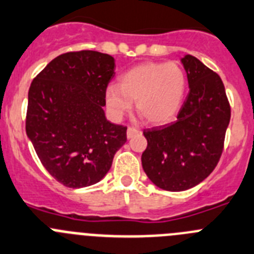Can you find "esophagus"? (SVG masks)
Instances as JSON below:
<instances>
[{"mask_svg":"<svg viewBox=\"0 0 254 254\" xmlns=\"http://www.w3.org/2000/svg\"><path fill=\"white\" fill-rule=\"evenodd\" d=\"M139 130L136 129V127H127V138H132V136H135V135H138L139 134Z\"/></svg>","mask_w":254,"mask_h":254,"instance_id":"1","label":"esophagus"}]
</instances>
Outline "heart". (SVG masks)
I'll return each mask as SVG.
<instances>
[{
	"label": "heart",
	"instance_id": "heart-1",
	"mask_svg": "<svg viewBox=\"0 0 254 254\" xmlns=\"http://www.w3.org/2000/svg\"><path fill=\"white\" fill-rule=\"evenodd\" d=\"M185 92L186 74L178 63H143L123 74L120 86L106 88V106L111 116L120 119L136 101V109L147 122L163 124L180 110Z\"/></svg>",
	"mask_w": 254,
	"mask_h": 254
}]
</instances>
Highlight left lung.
Instances as JSON below:
<instances>
[{"label":"left lung","mask_w":254,"mask_h":254,"mask_svg":"<svg viewBox=\"0 0 254 254\" xmlns=\"http://www.w3.org/2000/svg\"><path fill=\"white\" fill-rule=\"evenodd\" d=\"M181 62L189 95L176 122L144 130L148 145L141 154L150 181L173 192L196 186L214 171L230 122V105L218 73L189 54Z\"/></svg>","instance_id":"1"}]
</instances>
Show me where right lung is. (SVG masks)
<instances>
[{
	"instance_id": "1",
	"label": "right lung",
	"mask_w": 254,
	"mask_h": 254,
	"mask_svg": "<svg viewBox=\"0 0 254 254\" xmlns=\"http://www.w3.org/2000/svg\"><path fill=\"white\" fill-rule=\"evenodd\" d=\"M115 61L95 50L54 58L29 88L26 134L45 170L70 189L97 184L127 141V127L106 119Z\"/></svg>"
}]
</instances>
